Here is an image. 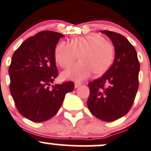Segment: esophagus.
<instances>
[{"mask_svg": "<svg viewBox=\"0 0 151 151\" xmlns=\"http://www.w3.org/2000/svg\"><path fill=\"white\" fill-rule=\"evenodd\" d=\"M82 84L81 82H79V81H76L75 82V88H78Z\"/></svg>", "mask_w": 151, "mask_h": 151, "instance_id": "obj_1", "label": "esophagus"}]
</instances>
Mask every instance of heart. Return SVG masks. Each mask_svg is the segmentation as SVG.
I'll list each match as a JSON object with an SVG mask.
<instances>
[{"instance_id": "b5f03b06", "label": "heart", "mask_w": 151, "mask_h": 151, "mask_svg": "<svg viewBox=\"0 0 151 151\" xmlns=\"http://www.w3.org/2000/svg\"><path fill=\"white\" fill-rule=\"evenodd\" d=\"M79 55L80 62L62 73L64 78L82 81L92 73H105L114 59V47L110 42L98 34L78 37L70 43L62 41L54 50L56 62L62 68L70 67Z\"/></svg>"}]
</instances>
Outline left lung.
Here are the masks:
<instances>
[{
    "instance_id": "8db88e82",
    "label": "left lung",
    "mask_w": 151,
    "mask_h": 151,
    "mask_svg": "<svg viewBox=\"0 0 151 151\" xmlns=\"http://www.w3.org/2000/svg\"><path fill=\"white\" fill-rule=\"evenodd\" d=\"M101 32L112 41L115 57L104 76L88 83L87 106L97 118L111 122L131 109L138 90L140 66L135 48L124 36L106 30Z\"/></svg>"
}]
</instances>
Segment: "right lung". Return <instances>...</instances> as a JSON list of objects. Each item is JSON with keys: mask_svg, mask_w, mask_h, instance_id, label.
Here are the masks:
<instances>
[{"mask_svg": "<svg viewBox=\"0 0 151 151\" xmlns=\"http://www.w3.org/2000/svg\"><path fill=\"white\" fill-rule=\"evenodd\" d=\"M63 37L52 31H40L25 40L12 58L10 92L20 114L33 122L53 117L65 95L74 89L73 81L51 85L58 76L54 50Z\"/></svg>", "mask_w": 151, "mask_h": 151, "instance_id": "add662e5", "label": "right lung"}]
</instances>
